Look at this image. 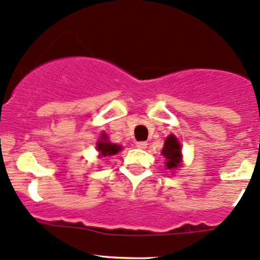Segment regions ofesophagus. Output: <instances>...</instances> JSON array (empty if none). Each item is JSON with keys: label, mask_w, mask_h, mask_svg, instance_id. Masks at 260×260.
<instances>
[{"label": "esophagus", "mask_w": 260, "mask_h": 260, "mask_svg": "<svg viewBox=\"0 0 260 260\" xmlns=\"http://www.w3.org/2000/svg\"><path fill=\"white\" fill-rule=\"evenodd\" d=\"M136 145H137V148H139V149H145L148 143H147V142H137Z\"/></svg>", "instance_id": "1"}]
</instances>
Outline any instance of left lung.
<instances>
[{"label": "left lung", "mask_w": 260, "mask_h": 260, "mask_svg": "<svg viewBox=\"0 0 260 260\" xmlns=\"http://www.w3.org/2000/svg\"><path fill=\"white\" fill-rule=\"evenodd\" d=\"M161 154L165 158V167L169 170H175L181 164V145L178 138L170 135L165 139Z\"/></svg>", "instance_id": "obj_1"}]
</instances>
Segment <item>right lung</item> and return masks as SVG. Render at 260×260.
Segmentation results:
<instances>
[{
  "mask_svg": "<svg viewBox=\"0 0 260 260\" xmlns=\"http://www.w3.org/2000/svg\"><path fill=\"white\" fill-rule=\"evenodd\" d=\"M96 148H98V150L100 152V156L115 155V154H117L122 149L121 145H117L115 143L108 142V137L106 133H102L101 137H100V141L98 142Z\"/></svg>",
  "mask_w": 260,
  "mask_h": 260,
  "instance_id": "1",
  "label": "right lung"
}]
</instances>
